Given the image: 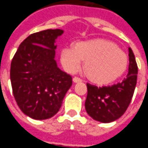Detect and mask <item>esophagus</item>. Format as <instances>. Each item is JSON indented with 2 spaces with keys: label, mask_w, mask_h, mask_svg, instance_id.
Instances as JSON below:
<instances>
[{
  "label": "esophagus",
  "mask_w": 148,
  "mask_h": 148,
  "mask_svg": "<svg viewBox=\"0 0 148 148\" xmlns=\"http://www.w3.org/2000/svg\"><path fill=\"white\" fill-rule=\"evenodd\" d=\"M73 81H74L75 83H77V82H81L82 80H81V78L77 77V76H74V77H73Z\"/></svg>",
  "instance_id": "1"
}]
</instances>
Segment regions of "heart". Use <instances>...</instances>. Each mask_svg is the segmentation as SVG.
<instances>
[{
	"label": "heart",
	"mask_w": 148,
	"mask_h": 148,
	"mask_svg": "<svg viewBox=\"0 0 148 148\" xmlns=\"http://www.w3.org/2000/svg\"><path fill=\"white\" fill-rule=\"evenodd\" d=\"M61 62L69 72H76L83 60L85 69L93 81L108 84L115 81L125 71L127 54L112 42L104 40L81 41L74 48L68 46L61 50Z\"/></svg>",
	"instance_id": "obj_1"
}]
</instances>
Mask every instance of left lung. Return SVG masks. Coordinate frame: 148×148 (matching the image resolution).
<instances>
[{
  "instance_id": "1",
  "label": "left lung",
  "mask_w": 148,
  "mask_h": 148,
  "mask_svg": "<svg viewBox=\"0 0 148 148\" xmlns=\"http://www.w3.org/2000/svg\"><path fill=\"white\" fill-rule=\"evenodd\" d=\"M129 71L121 82L112 86H98L87 83L86 112L94 120L109 123L120 118L128 108L137 84L138 67L134 54L129 48Z\"/></svg>"
}]
</instances>
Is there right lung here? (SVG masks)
Segmentation results:
<instances>
[{
    "instance_id": "add662e5",
    "label": "right lung",
    "mask_w": 148,
    "mask_h": 148,
    "mask_svg": "<svg viewBox=\"0 0 148 148\" xmlns=\"http://www.w3.org/2000/svg\"><path fill=\"white\" fill-rule=\"evenodd\" d=\"M61 29H48L27 36L12 59L10 81L21 111L35 120H46L59 111L72 85V76L55 60L56 40Z\"/></svg>"
}]
</instances>
